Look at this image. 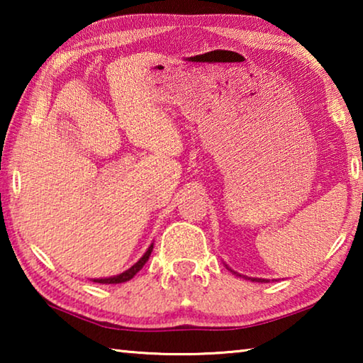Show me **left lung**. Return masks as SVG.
Wrapping results in <instances>:
<instances>
[{
	"instance_id": "left-lung-1",
	"label": "left lung",
	"mask_w": 363,
	"mask_h": 363,
	"mask_svg": "<svg viewBox=\"0 0 363 363\" xmlns=\"http://www.w3.org/2000/svg\"><path fill=\"white\" fill-rule=\"evenodd\" d=\"M227 269H229V267H227ZM230 272H233V270H230ZM233 274H237V272H233ZM240 277H242V275H240ZM251 280H253V281H267V280H261V279H251Z\"/></svg>"
}]
</instances>
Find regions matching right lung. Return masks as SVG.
Returning <instances> with one entry per match:
<instances>
[{
	"label": "right lung",
	"instance_id": "obj_1",
	"mask_svg": "<svg viewBox=\"0 0 363 363\" xmlns=\"http://www.w3.org/2000/svg\"><path fill=\"white\" fill-rule=\"evenodd\" d=\"M152 250H153V243L150 245L149 248H147V251L144 253V256L140 257V259L134 264V266H131L130 269L128 270H125V272H121V274H118V275H113V277H107V279H94L93 281H96V284H106V285H108V284H123V281H128V280H131L134 275H136L140 269L144 267V264L149 261V256H150V253H152Z\"/></svg>",
	"mask_w": 363,
	"mask_h": 363
}]
</instances>
